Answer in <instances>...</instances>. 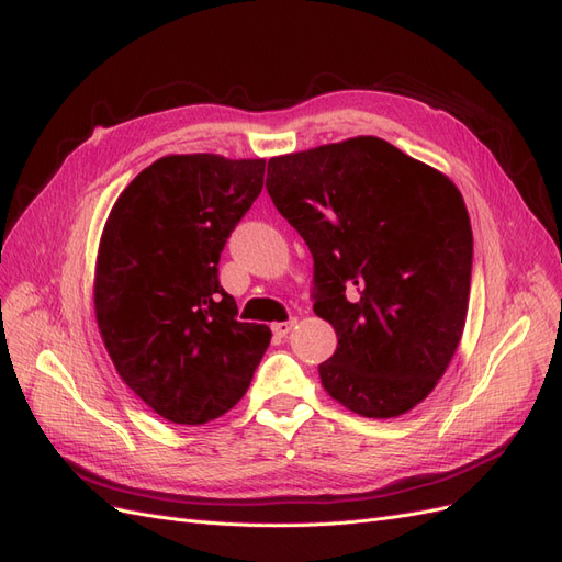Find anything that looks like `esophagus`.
Masks as SVG:
<instances>
[{"mask_svg":"<svg viewBox=\"0 0 562 562\" xmlns=\"http://www.w3.org/2000/svg\"><path fill=\"white\" fill-rule=\"evenodd\" d=\"M293 326H295V318H291V321H279V323H274V326H271V333H274L277 337H285L288 333L293 330Z\"/></svg>","mask_w":562,"mask_h":562,"instance_id":"1","label":"esophagus"}]
</instances>
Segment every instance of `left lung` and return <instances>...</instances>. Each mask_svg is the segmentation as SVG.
<instances>
[{
    "mask_svg": "<svg viewBox=\"0 0 562 562\" xmlns=\"http://www.w3.org/2000/svg\"><path fill=\"white\" fill-rule=\"evenodd\" d=\"M267 192L310 246L314 312L337 333L323 386L356 415L407 413L464 330L473 234L462 194L372 135L269 159Z\"/></svg>",
    "mask_w": 562,
    "mask_h": 562,
    "instance_id": "left-lung-1",
    "label": "left lung"
}]
</instances>
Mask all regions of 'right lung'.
<instances>
[{"label": "right lung", "instance_id": "add662e5", "mask_svg": "<svg viewBox=\"0 0 562 562\" xmlns=\"http://www.w3.org/2000/svg\"><path fill=\"white\" fill-rule=\"evenodd\" d=\"M265 159L173 155L116 199L100 239L95 318L119 375L151 411L203 424L239 403L269 347L236 321L220 252L262 192Z\"/></svg>", "mask_w": 562, "mask_h": 562}]
</instances>
